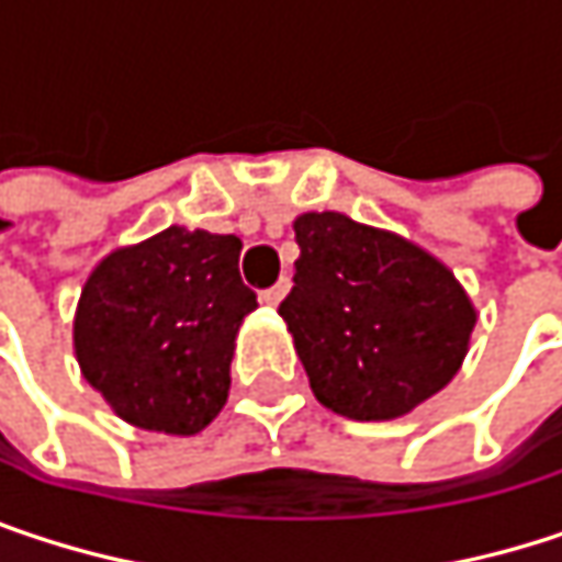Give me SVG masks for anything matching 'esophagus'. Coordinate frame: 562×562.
Instances as JSON below:
<instances>
[{
  "mask_svg": "<svg viewBox=\"0 0 562 562\" xmlns=\"http://www.w3.org/2000/svg\"><path fill=\"white\" fill-rule=\"evenodd\" d=\"M285 292H289V280H280L277 285H270V289H263V292H260V302H267V305H280L282 299H285Z\"/></svg>",
  "mask_w": 562,
  "mask_h": 562,
  "instance_id": "obj_1",
  "label": "esophagus"
}]
</instances>
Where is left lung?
I'll use <instances>...</instances> for the list:
<instances>
[{
	"mask_svg": "<svg viewBox=\"0 0 562 562\" xmlns=\"http://www.w3.org/2000/svg\"><path fill=\"white\" fill-rule=\"evenodd\" d=\"M292 231L295 285L280 315L322 406L396 419L459 374L479 312L439 257L338 211L299 214Z\"/></svg>",
	"mask_w": 562,
	"mask_h": 562,
	"instance_id": "1",
	"label": "left lung"
}]
</instances>
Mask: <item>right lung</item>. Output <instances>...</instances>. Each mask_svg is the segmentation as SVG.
I'll use <instances>...</instances> for the list:
<instances>
[{
    "instance_id": "1",
    "label": "right lung",
    "mask_w": 562,
    "mask_h": 562,
    "mask_svg": "<svg viewBox=\"0 0 562 562\" xmlns=\"http://www.w3.org/2000/svg\"><path fill=\"white\" fill-rule=\"evenodd\" d=\"M240 237L166 227L116 247L83 282L74 355L83 381L130 426L194 436L227 403L244 318Z\"/></svg>"
}]
</instances>
